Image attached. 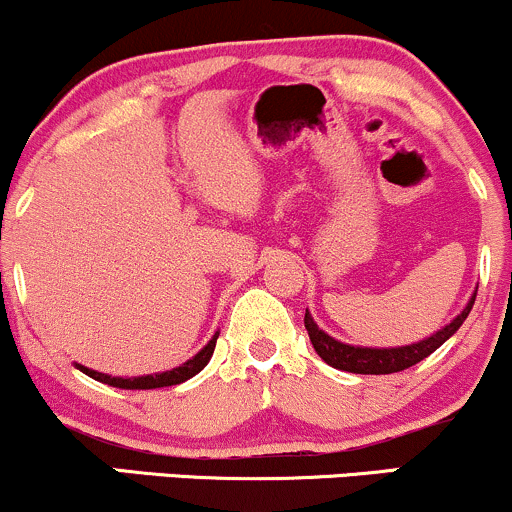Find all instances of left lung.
<instances>
[{"label":"left lung","instance_id":"8db88e82","mask_svg":"<svg viewBox=\"0 0 512 512\" xmlns=\"http://www.w3.org/2000/svg\"><path fill=\"white\" fill-rule=\"evenodd\" d=\"M474 293L469 298V303L464 305V310L455 320H450V325H445L443 330H438L431 337L421 339L416 344L407 346H395V349H370V346H351L339 342V339L330 337L327 332H322L320 327L315 325V320L310 317L308 310H305V330H308L310 342H313V349L317 356L325 363H330L332 368L346 370V373H361V375H387V373H399V370L416 366L419 361H424L426 356H431L438 346H443L448 339L462 327V322L467 320L469 310H472Z\"/></svg>","mask_w":512,"mask_h":512}]
</instances>
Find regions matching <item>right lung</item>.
I'll list each match as a JSON object with an SVG mask.
<instances>
[{"label": "right lung", "mask_w": 512, "mask_h": 512, "mask_svg": "<svg viewBox=\"0 0 512 512\" xmlns=\"http://www.w3.org/2000/svg\"><path fill=\"white\" fill-rule=\"evenodd\" d=\"M216 339H219V332H216L214 337L209 339V344L204 346V349L199 351V354L192 356L190 361H185V363H182V366L173 368V370H166V373L139 375V378H113V375L98 373V370H91V368H86V366H76V368H79L81 373H86L88 378L98 380V383H105V385L120 387V390H156V387L180 385V383H185V380H190L192 375H197L199 370L207 366L211 354H214Z\"/></svg>", "instance_id": "right-lung-1"}]
</instances>
